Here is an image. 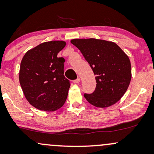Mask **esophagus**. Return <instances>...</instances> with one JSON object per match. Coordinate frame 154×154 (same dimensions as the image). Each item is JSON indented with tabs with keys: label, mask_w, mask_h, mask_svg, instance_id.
Segmentation results:
<instances>
[{
	"label": "esophagus",
	"mask_w": 154,
	"mask_h": 154,
	"mask_svg": "<svg viewBox=\"0 0 154 154\" xmlns=\"http://www.w3.org/2000/svg\"><path fill=\"white\" fill-rule=\"evenodd\" d=\"M80 79H79V78H78L77 79H75V80H74L73 81V83H75V84H78V83H79L80 82Z\"/></svg>",
	"instance_id": "esophagus-1"
}]
</instances>
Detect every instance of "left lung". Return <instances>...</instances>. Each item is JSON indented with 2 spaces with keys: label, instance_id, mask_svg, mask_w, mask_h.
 Wrapping results in <instances>:
<instances>
[{
  "label": "left lung",
  "instance_id": "left-lung-1",
  "mask_svg": "<svg viewBox=\"0 0 154 154\" xmlns=\"http://www.w3.org/2000/svg\"><path fill=\"white\" fill-rule=\"evenodd\" d=\"M80 50L96 75L97 86L84 97L97 107H108L118 102L127 91L131 80V64L128 56L112 42L90 39L70 41Z\"/></svg>",
  "mask_w": 154,
  "mask_h": 154
}]
</instances>
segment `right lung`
Returning a JSON list of instances; mask_svg holds the SVG:
<instances>
[{"mask_svg": "<svg viewBox=\"0 0 154 154\" xmlns=\"http://www.w3.org/2000/svg\"><path fill=\"white\" fill-rule=\"evenodd\" d=\"M66 45L64 41L43 42L21 60L20 85L27 101L38 109L53 112L66 102L70 84L64 75L65 59L57 57Z\"/></svg>", "mask_w": 154, "mask_h": 154, "instance_id": "right-lung-1", "label": "right lung"}]
</instances>
